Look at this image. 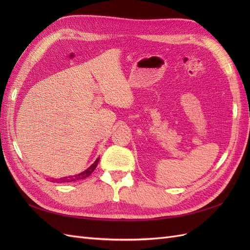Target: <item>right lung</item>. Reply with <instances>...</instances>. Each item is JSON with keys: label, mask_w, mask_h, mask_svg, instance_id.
I'll return each mask as SVG.
<instances>
[{"label": "right lung", "mask_w": 250, "mask_h": 250, "mask_svg": "<svg viewBox=\"0 0 250 250\" xmlns=\"http://www.w3.org/2000/svg\"><path fill=\"white\" fill-rule=\"evenodd\" d=\"M100 158L98 157L96 162L90 166L88 169H86L85 171H83L82 173L78 174V175H74V176H69V177H62V178H59V179H55V181H59V183H72V181H76V180H80V179H84L86 177H88L90 174L94 172V170L96 169V167L98 166V163H99Z\"/></svg>", "instance_id": "add662e5"}]
</instances>
